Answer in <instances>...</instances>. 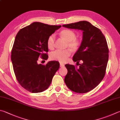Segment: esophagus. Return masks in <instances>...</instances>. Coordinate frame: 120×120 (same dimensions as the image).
<instances>
[{
    "mask_svg": "<svg viewBox=\"0 0 120 120\" xmlns=\"http://www.w3.org/2000/svg\"><path fill=\"white\" fill-rule=\"evenodd\" d=\"M60 67L62 68L64 66V64H62V63H60Z\"/></svg>",
    "mask_w": 120,
    "mask_h": 120,
    "instance_id": "obj_1",
    "label": "esophagus"
}]
</instances>
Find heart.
Instances as JSON below:
<instances>
[{"mask_svg":"<svg viewBox=\"0 0 120 120\" xmlns=\"http://www.w3.org/2000/svg\"><path fill=\"white\" fill-rule=\"evenodd\" d=\"M60 35L65 39L68 42V45L72 50H77L80 45L79 40L75 39L76 34L75 32L71 30L65 29L60 32ZM55 36L53 34L51 35L48 39L47 46L50 49L53 48L54 45ZM71 50L70 49L56 50L50 54L51 59L58 61L59 62H64L67 60L68 56H70Z\"/></svg>","mask_w":120,"mask_h":120,"instance_id":"1","label":"heart"}]
</instances>
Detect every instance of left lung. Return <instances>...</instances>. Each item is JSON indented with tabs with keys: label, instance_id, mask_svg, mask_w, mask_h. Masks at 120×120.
Listing matches in <instances>:
<instances>
[{
	"label": "left lung",
	"instance_id": "1",
	"mask_svg": "<svg viewBox=\"0 0 120 120\" xmlns=\"http://www.w3.org/2000/svg\"><path fill=\"white\" fill-rule=\"evenodd\" d=\"M62 27L83 31L81 45L73 56V61L77 64L80 60L83 63L79 67L65 65L68 70L65 83L70 90L76 93L89 92L98 86L105 75L109 59L106 39L101 30L86 21Z\"/></svg>",
	"mask_w": 120,
	"mask_h": 120
}]
</instances>
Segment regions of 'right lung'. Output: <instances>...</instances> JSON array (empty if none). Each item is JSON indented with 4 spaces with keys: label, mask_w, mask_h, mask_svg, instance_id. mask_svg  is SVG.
Returning a JSON list of instances; mask_svg holds the SVG:
<instances>
[{
    "label": "right lung",
    "mask_w": 120,
    "mask_h": 120,
    "mask_svg": "<svg viewBox=\"0 0 120 120\" xmlns=\"http://www.w3.org/2000/svg\"><path fill=\"white\" fill-rule=\"evenodd\" d=\"M61 27L34 22L17 34L11 60L17 81L29 92H41L47 89L59 68L58 61H51L43 65L37 61L40 56L48 59V39Z\"/></svg>",
    "instance_id": "1"
}]
</instances>
